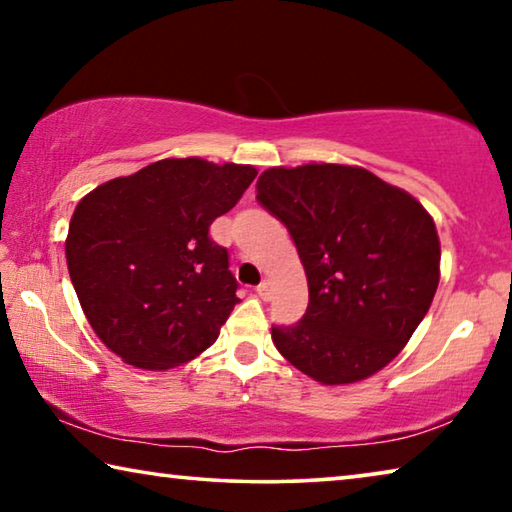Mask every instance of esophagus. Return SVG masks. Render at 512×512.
<instances>
[{
	"label": "esophagus",
	"mask_w": 512,
	"mask_h": 512,
	"mask_svg": "<svg viewBox=\"0 0 512 512\" xmlns=\"http://www.w3.org/2000/svg\"><path fill=\"white\" fill-rule=\"evenodd\" d=\"M257 296L262 300H268L273 296V282L271 280H262L257 284Z\"/></svg>",
	"instance_id": "34e87169"
}]
</instances>
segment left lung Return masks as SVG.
Returning <instances> with one entry per match:
<instances>
[{
	"label": "left lung",
	"instance_id": "left-lung-1",
	"mask_svg": "<svg viewBox=\"0 0 512 512\" xmlns=\"http://www.w3.org/2000/svg\"><path fill=\"white\" fill-rule=\"evenodd\" d=\"M257 203L289 230L309 305L273 325L275 348L320 384H352L391 363L438 289L440 241L427 210L345 164L264 171Z\"/></svg>",
	"mask_w": 512,
	"mask_h": 512
}]
</instances>
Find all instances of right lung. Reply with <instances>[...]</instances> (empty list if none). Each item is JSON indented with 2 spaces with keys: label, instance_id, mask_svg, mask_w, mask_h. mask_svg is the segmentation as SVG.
Listing matches in <instances>:
<instances>
[{
  "label": "right lung",
  "instance_id": "1",
  "mask_svg": "<svg viewBox=\"0 0 512 512\" xmlns=\"http://www.w3.org/2000/svg\"><path fill=\"white\" fill-rule=\"evenodd\" d=\"M248 164L160 160L99 185L65 241L88 323L135 368L180 366L216 341L239 302L228 248L210 225L253 183Z\"/></svg>",
  "mask_w": 512,
  "mask_h": 512
}]
</instances>
